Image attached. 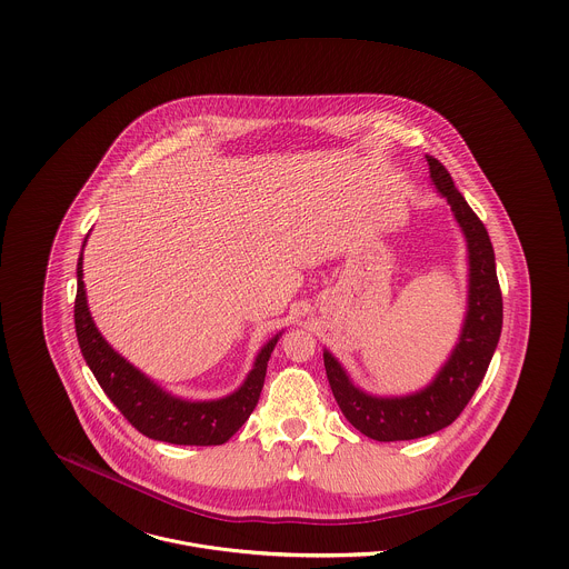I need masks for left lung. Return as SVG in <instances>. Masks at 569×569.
I'll use <instances>...</instances> for the list:
<instances>
[{
  "label": "left lung",
  "instance_id": "1",
  "mask_svg": "<svg viewBox=\"0 0 569 569\" xmlns=\"http://www.w3.org/2000/svg\"><path fill=\"white\" fill-rule=\"evenodd\" d=\"M427 163L436 188L447 197L469 243V311L451 359L422 392L401 399H377L357 390L337 359L325 352L326 377L341 413L355 429L379 442L413 440L451 425L482 383L501 335L503 305L487 228L453 186L449 170L429 156Z\"/></svg>",
  "mask_w": 569,
  "mask_h": 569
}]
</instances>
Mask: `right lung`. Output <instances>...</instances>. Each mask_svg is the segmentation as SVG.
I'll use <instances>...</instances> for the list:
<instances>
[{"label": "right lung", "mask_w": 569, "mask_h": 569, "mask_svg": "<svg viewBox=\"0 0 569 569\" xmlns=\"http://www.w3.org/2000/svg\"><path fill=\"white\" fill-rule=\"evenodd\" d=\"M77 276L79 287L74 300V325L79 346L89 370L93 372L109 401L120 409V413L140 433L153 440L197 447L228 442L243 427L244 420L258 403L267 375V361L278 341V335L260 350L253 370L249 372L239 392L221 401L188 403L162 392L140 370H136L118 352H113V348L100 337L87 311L82 284V253L79 256Z\"/></svg>", "instance_id": "add662e5"}]
</instances>
